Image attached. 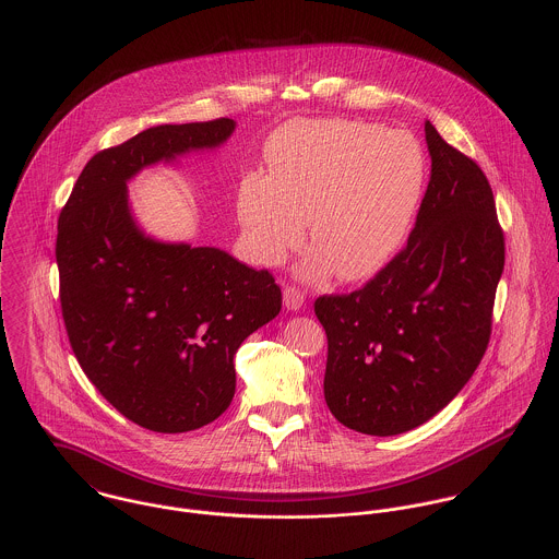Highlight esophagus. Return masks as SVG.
<instances>
[{
  "label": "esophagus",
  "instance_id": "1",
  "mask_svg": "<svg viewBox=\"0 0 559 559\" xmlns=\"http://www.w3.org/2000/svg\"><path fill=\"white\" fill-rule=\"evenodd\" d=\"M283 302L289 311H300L305 305V294L296 287H285L283 289Z\"/></svg>",
  "mask_w": 559,
  "mask_h": 559
}]
</instances>
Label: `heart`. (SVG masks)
<instances>
[{"label":"heart","instance_id":"heart-1","mask_svg":"<svg viewBox=\"0 0 559 559\" xmlns=\"http://www.w3.org/2000/svg\"><path fill=\"white\" fill-rule=\"evenodd\" d=\"M270 175L246 173L237 218L263 265H278L309 241L302 274L335 270L360 281L384 267L419 212L428 159L419 140L400 129L352 118L294 120L265 144Z\"/></svg>","mask_w":559,"mask_h":559}]
</instances>
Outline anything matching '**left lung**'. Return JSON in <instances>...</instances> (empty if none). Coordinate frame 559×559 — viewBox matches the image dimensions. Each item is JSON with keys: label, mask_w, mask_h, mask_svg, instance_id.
<instances>
[{"label": "left lung", "mask_w": 559, "mask_h": 559, "mask_svg": "<svg viewBox=\"0 0 559 559\" xmlns=\"http://www.w3.org/2000/svg\"><path fill=\"white\" fill-rule=\"evenodd\" d=\"M426 142L432 173L406 248L365 287L316 300L329 336L324 397L360 435L393 437L432 419L490 338L506 263L492 190L430 120Z\"/></svg>", "instance_id": "8db88e82"}]
</instances>
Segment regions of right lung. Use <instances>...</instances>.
Returning a JSON list of instances; mask_svg holds the SVG:
<instances>
[{
	"instance_id": "add662e5",
	"label": "right lung",
	"mask_w": 559,
	"mask_h": 559,
	"mask_svg": "<svg viewBox=\"0 0 559 559\" xmlns=\"http://www.w3.org/2000/svg\"><path fill=\"white\" fill-rule=\"evenodd\" d=\"M235 120L157 124L99 151L58 221L60 305L71 347L129 421L179 435L218 419L235 395L233 356L281 311V287L221 248L148 237L127 181L153 164L218 148Z\"/></svg>"
}]
</instances>
